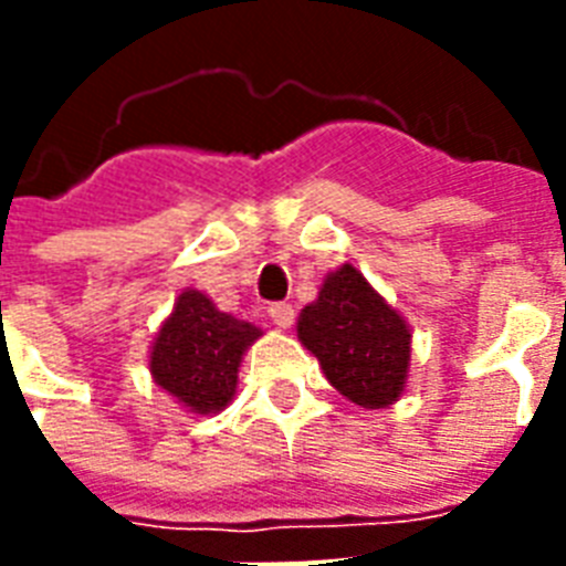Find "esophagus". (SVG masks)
<instances>
[{
    "label": "esophagus",
    "mask_w": 566,
    "mask_h": 566,
    "mask_svg": "<svg viewBox=\"0 0 566 566\" xmlns=\"http://www.w3.org/2000/svg\"><path fill=\"white\" fill-rule=\"evenodd\" d=\"M293 305H287V302H275V305H270V319H273L275 328H291L293 326Z\"/></svg>",
    "instance_id": "34e87169"
}]
</instances>
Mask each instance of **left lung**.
<instances>
[{
  "mask_svg": "<svg viewBox=\"0 0 566 566\" xmlns=\"http://www.w3.org/2000/svg\"><path fill=\"white\" fill-rule=\"evenodd\" d=\"M296 337L328 385L364 411L390 408L408 390L411 326L355 264L326 273L317 300L296 319Z\"/></svg>",
  "mask_w": 566,
  "mask_h": 566,
  "instance_id": "obj_1",
  "label": "left lung"
}]
</instances>
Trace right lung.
Returning a JSON list of instances; mask_svg holds the SVG:
<instances>
[{"instance_id": "right-lung-1", "label": "right lung", "mask_w": 566, "mask_h": 566, "mask_svg": "<svg viewBox=\"0 0 566 566\" xmlns=\"http://www.w3.org/2000/svg\"><path fill=\"white\" fill-rule=\"evenodd\" d=\"M264 328L213 305L205 291L185 287L149 346V376L193 417H213L238 394L243 355Z\"/></svg>"}]
</instances>
